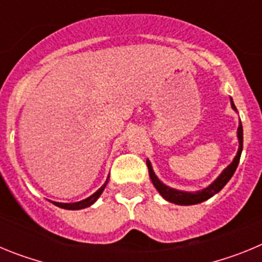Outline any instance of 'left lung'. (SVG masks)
<instances>
[{
  "label": "left lung",
  "instance_id": "obj_1",
  "mask_svg": "<svg viewBox=\"0 0 262 262\" xmlns=\"http://www.w3.org/2000/svg\"><path fill=\"white\" fill-rule=\"evenodd\" d=\"M231 105H232V107L236 110V106H235V103H233L232 99H231ZM237 138H239L240 147H239V151H237V155H236V157L233 159V161L230 164V165L227 166L226 169H224L223 173H222V174L219 176V177H217L209 187H206V189H203V190L195 191V193H186V191L174 190V189H170V187L165 186V185H164L163 182L160 181L159 178L155 176L154 170H152L151 164H149V161H147L148 172H149V177H151V180H152V184L155 185V187L157 189V191H159V193L161 194V195H163L166 201H169V202H172V203H176V205H195V203H201V202H203V201L209 200V198H211L214 194L219 193V191L223 189L224 185L230 181L231 177H232L233 173H235L236 168H237V165H239L240 156H242V151H243V126H242V123H240L239 128H237Z\"/></svg>",
  "mask_w": 262,
  "mask_h": 262
}]
</instances>
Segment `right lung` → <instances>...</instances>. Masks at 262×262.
I'll list each match as a JSON object with an SVG mask.
<instances>
[{
	"mask_svg": "<svg viewBox=\"0 0 262 262\" xmlns=\"http://www.w3.org/2000/svg\"><path fill=\"white\" fill-rule=\"evenodd\" d=\"M107 181H108V178H107ZM107 181H106L102 186L99 187L98 190H97L93 195H90L89 198H86V200L84 201H80V202H76V203H59V202H52V203L53 205H56L57 207H61V209H67V210H80V209H85V207H89V206L93 205V203L98 200V196L102 194Z\"/></svg>",
	"mask_w": 262,
	"mask_h": 262,
	"instance_id": "1",
	"label": "right lung"
}]
</instances>
